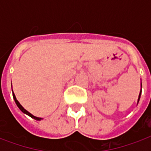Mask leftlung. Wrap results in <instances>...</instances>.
Returning a JSON list of instances; mask_svg holds the SVG:
<instances>
[{
  "instance_id": "left-lung-1",
  "label": "left lung",
  "mask_w": 151,
  "mask_h": 151,
  "mask_svg": "<svg viewBox=\"0 0 151 151\" xmlns=\"http://www.w3.org/2000/svg\"><path fill=\"white\" fill-rule=\"evenodd\" d=\"M141 92H142V83H141V89H140V92H139V97H138V101H137V104H138L139 101V99H140Z\"/></svg>"
}]
</instances>
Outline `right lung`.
<instances>
[{
  "label": "right lung",
  "instance_id": "1",
  "mask_svg": "<svg viewBox=\"0 0 151 151\" xmlns=\"http://www.w3.org/2000/svg\"><path fill=\"white\" fill-rule=\"evenodd\" d=\"M12 95H13V99H14V100H15V103H16V105H17V106L19 108V110L22 111V113H24L25 114L28 115V116H29L30 117H32V118H34V120H37V121H41V120H42L43 118L42 117H36V116H34V115H33L32 114H30L29 112H28L26 109H24V107L22 106L21 104L19 103V102L17 100V99H16V97H15V95L14 94V92H13V90H12Z\"/></svg>",
  "mask_w": 151,
  "mask_h": 151
}]
</instances>
